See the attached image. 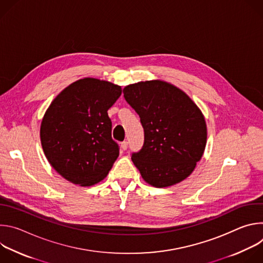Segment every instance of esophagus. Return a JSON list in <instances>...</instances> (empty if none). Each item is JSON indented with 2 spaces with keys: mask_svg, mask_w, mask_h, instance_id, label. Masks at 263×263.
<instances>
[{
  "mask_svg": "<svg viewBox=\"0 0 263 263\" xmlns=\"http://www.w3.org/2000/svg\"><path fill=\"white\" fill-rule=\"evenodd\" d=\"M121 147H122L123 151H126V149L128 148V141H123L121 143Z\"/></svg>",
  "mask_w": 263,
  "mask_h": 263,
  "instance_id": "1",
  "label": "esophagus"
}]
</instances>
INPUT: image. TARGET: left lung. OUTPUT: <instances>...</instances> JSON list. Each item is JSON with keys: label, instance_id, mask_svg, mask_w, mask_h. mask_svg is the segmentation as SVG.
Wrapping results in <instances>:
<instances>
[{"label": "left lung", "instance_id": "1", "mask_svg": "<svg viewBox=\"0 0 263 263\" xmlns=\"http://www.w3.org/2000/svg\"><path fill=\"white\" fill-rule=\"evenodd\" d=\"M123 92L144 131L142 147L131 157L143 180L167 187L186 179L206 146L207 128L199 107L184 91L160 80L130 84Z\"/></svg>", "mask_w": 263, "mask_h": 263}]
</instances>
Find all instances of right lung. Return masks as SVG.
Instances as JSON below:
<instances>
[{
    "mask_svg": "<svg viewBox=\"0 0 263 263\" xmlns=\"http://www.w3.org/2000/svg\"><path fill=\"white\" fill-rule=\"evenodd\" d=\"M122 95L108 81L84 78L64 88L51 103L41 126L45 155L67 181L90 186L102 181L119 157L107 111Z\"/></svg>",
    "mask_w": 263,
    "mask_h": 263,
    "instance_id": "add662e5",
    "label": "right lung"
}]
</instances>
